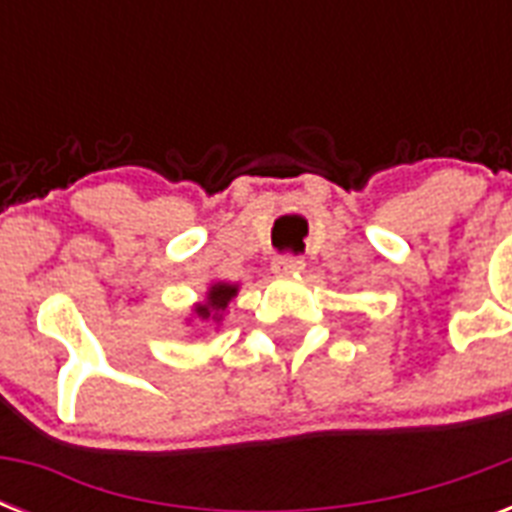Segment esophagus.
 <instances>
[{"mask_svg":"<svg viewBox=\"0 0 512 512\" xmlns=\"http://www.w3.org/2000/svg\"><path fill=\"white\" fill-rule=\"evenodd\" d=\"M273 273H300L305 268V260L300 255H279L273 260Z\"/></svg>","mask_w":512,"mask_h":512,"instance_id":"esophagus-1","label":"esophagus"}]
</instances>
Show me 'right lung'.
<instances>
[{"label":"right lung","mask_w":512,"mask_h":512,"mask_svg":"<svg viewBox=\"0 0 512 512\" xmlns=\"http://www.w3.org/2000/svg\"><path fill=\"white\" fill-rule=\"evenodd\" d=\"M236 295V287H231V284H215V287L209 289L207 295V303L204 305H196V316L199 319H212L217 321L220 316H223V311L228 308V303H231V297Z\"/></svg>","instance_id":"right-lung-1"}]
</instances>
